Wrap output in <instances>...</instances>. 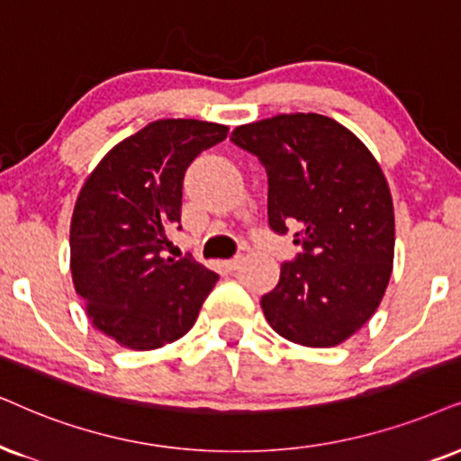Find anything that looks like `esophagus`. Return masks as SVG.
<instances>
[{
  "label": "esophagus",
  "instance_id": "1",
  "mask_svg": "<svg viewBox=\"0 0 461 461\" xmlns=\"http://www.w3.org/2000/svg\"><path fill=\"white\" fill-rule=\"evenodd\" d=\"M240 264H242V259H240V258H234V259L223 261V267H225L227 272H236L238 267H240Z\"/></svg>",
  "mask_w": 461,
  "mask_h": 461
}]
</instances>
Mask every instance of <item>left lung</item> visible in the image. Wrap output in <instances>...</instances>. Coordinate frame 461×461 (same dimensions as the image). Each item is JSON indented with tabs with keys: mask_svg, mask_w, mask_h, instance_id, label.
<instances>
[{
	"mask_svg": "<svg viewBox=\"0 0 461 461\" xmlns=\"http://www.w3.org/2000/svg\"><path fill=\"white\" fill-rule=\"evenodd\" d=\"M267 174V221L304 250L261 298L270 328L302 347H336L361 330L393 270L387 178L361 140L330 116L276 114L231 131Z\"/></svg>",
	"mask_w": 461,
	"mask_h": 461,
	"instance_id": "obj_1",
	"label": "left lung"
}]
</instances>
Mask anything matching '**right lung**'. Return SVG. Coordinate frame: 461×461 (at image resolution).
Returning a JSON list of instances; mask_svg holds the SVG:
<instances>
[{
    "label": "right lung",
    "mask_w": 461,
    "mask_h": 461,
    "mask_svg": "<svg viewBox=\"0 0 461 461\" xmlns=\"http://www.w3.org/2000/svg\"><path fill=\"white\" fill-rule=\"evenodd\" d=\"M227 127L161 119L104 155L86 176L69 225V267L93 328L150 351L194 328L219 276L187 258H163L180 223L183 178ZM180 230V227H178Z\"/></svg>",
    "instance_id": "right-lung-1"
}]
</instances>
